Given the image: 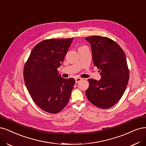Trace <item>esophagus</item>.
<instances>
[{
    "instance_id": "obj_1",
    "label": "esophagus",
    "mask_w": 146,
    "mask_h": 146,
    "mask_svg": "<svg viewBox=\"0 0 146 146\" xmlns=\"http://www.w3.org/2000/svg\"><path fill=\"white\" fill-rule=\"evenodd\" d=\"M81 80H82V78H75V83H78V82H80V81H81Z\"/></svg>"
}]
</instances>
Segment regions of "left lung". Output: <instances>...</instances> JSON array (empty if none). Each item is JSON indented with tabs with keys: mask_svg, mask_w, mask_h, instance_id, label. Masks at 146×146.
I'll return each instance as SVG.
<instances>
[{
	"mask_svg": "<svg viewBox=\"0 0 146 146\" xmlns=\"http://www.w3.org/2000/svg\"><path fill=\"white\" fill-rule=\"evenodd\" d=\"M90 44L94 64L102 78L89 79L86 90L89 101L101 109H108L116 104L126 89L129 79L127 60L123 50L112 40L101 36L85 38Z\"/></svg>",
	"mask_w": 146,
	"mask_h": 146,
	"instance_id": "1",
	"label": "left lung"
}]
</instances>
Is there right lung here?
I'll use <instances>...</instances> for the list:
<instances>
[{
	"label": "right lung",
	"instance_id": "right-lung-1",
	"mask_svg": "<svg viewBox=\"0 0 146 146\" xmlns=\"http://www.w3.org/2000/svg\"><path fill=\"white\" fill-rule=\"evenodd\" d=\"M73 38L45 40L33 49L25 65L23 77L33 101L44 111L57 113L69 102L75 81L64 78L62 65Z\"/></svg>",
	"mask_w": 146,
	"mask_h": 146
}]
</instances>
